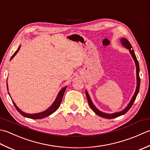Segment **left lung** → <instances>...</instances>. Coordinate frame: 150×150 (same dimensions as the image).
Segmentation results:
<instances>
[{"label":"left lung","mask_w":150,"mask_h":150,"mask_svg":"<svg viewBox=\"0 0 150 150\" xmlns=\"http://www.w3.org/2000/svg\"><path fill=\"white\" fill-rule=\"evenodd\" d=\"M121 43L122 45L124 46V47H126V48H127L128 50H129L130 54H131V56L133 58L134 61H135V65H136V70H137V88H136V91H135V93L134 94L133 96L132 97V99L131 100L130 102L129 103V104L127 105V106L126 107V108H125L124 110H122V111H120V112H115V113H112V114H108V113H105V112H103L102 111H99L98 109L93 104V103L92 101H91V98L88 95V94L87 93V91H85V93H86V96H87V101H88V105H89L90 108H91V109L93 110V111L95 112L96 115H98L100 117H102V118H117L118 117H120L121 115H123L125 113H126V112L129 111V109L131 108V106L133 105L134 102H135V100L137 98V94L139 93V88H140V79L139 77V64L138 62V60L137 59V57L135 54V52H134V50H133V48H132V46L130 44V42H129V41L127 40V39L126 38H122L121 39Z\"/></svg>","instance_id":"8db88e82"}]
</instances>
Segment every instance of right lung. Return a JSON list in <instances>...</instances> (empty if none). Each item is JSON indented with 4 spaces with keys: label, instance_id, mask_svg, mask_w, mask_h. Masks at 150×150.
<instances>
[{
    "label": "right lung",
    "instance_id": "obj_1",
    "mask_svg": "<svg viewBox=\"0 0 150 150\" xmlns=\"http://www.w3.org/2000/svg\"><path fill=\"white\" fill-rule=\"evenodd\" d=\"M20 48H21V46H19V48H18V49L16 50V52H15L13 54V56H11L10 60L11 59H13V57L15 56V55H16V54L18 52H19ZM66 88H67V86L63 87V88L61 89L59 93L57 94L56 100H55L54 103H52V105L49 108H48L47 110H45V111L41 112H39V113L28 114V113H26V112H24L23 111H21V109H19V108H18L16 105H15V103H14L13 101L12 100H12V102H13V103L14 106L15 107V108H16L18 111V112H19L21 115H23V117H26V118H32V119H41V118H43L48 117V116L50 115L51 114H52L53 112H54L58 109V108H59L60 104H61V103H62L63 94H64V93H65ZM7 89L8 91V84H7ZM9 95H10V94H9Z\"/></svg>",
    "mask_w": 150,
    "mask_h": 150
}]
</instances>
